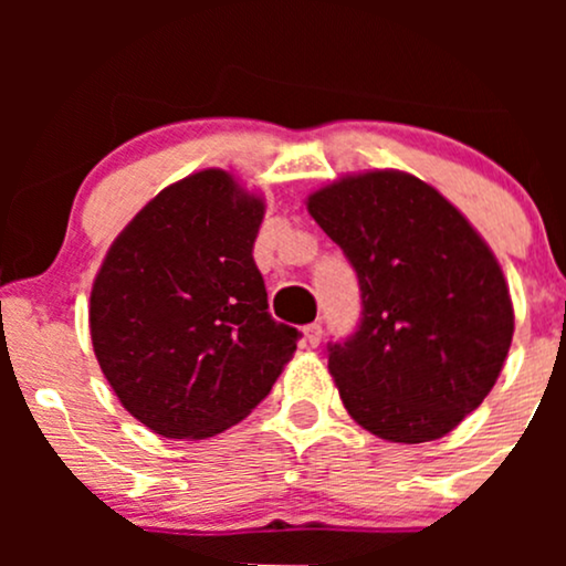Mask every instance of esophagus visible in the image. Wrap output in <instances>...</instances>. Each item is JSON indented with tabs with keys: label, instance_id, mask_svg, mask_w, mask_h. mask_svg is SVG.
<instances>
[{
	"label": "esophagus",
	"instance_id": "1",
	"mask_svg": "<svg viewBox=\"0 0 566 566\" xmlns=\"http://www.w3.org/2000/svg\"><path fill=\"white\" fill-rule=\"evenodd\" d=\"M303 335H305V343H308L311 348H316V346H319V343H322V324H319V322L305 324Z\"/></svg>",
	"mask_w": 566,
	"mask_h": 566
}]
</instances>
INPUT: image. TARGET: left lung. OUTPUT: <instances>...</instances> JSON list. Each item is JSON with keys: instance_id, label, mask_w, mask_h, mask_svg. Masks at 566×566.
<instances>
[{"instance_id": "obj_1", "label": "left lung", "mask_w": 566, "mask_h": 566, "mask_svg": "<svg viewBox=\"0 0 566 566\" xmlns=\"http://www.w3.org/2000/svg\"><path fill=\"white\" fill-rule=\"evenodd\" d=\"M308 212L354 265L361 322L329 343L348 415L401 444L441 439L495 386L513 337L497 258L433 186L399 170L346 175Z\"/></svg>"}]
</instances>
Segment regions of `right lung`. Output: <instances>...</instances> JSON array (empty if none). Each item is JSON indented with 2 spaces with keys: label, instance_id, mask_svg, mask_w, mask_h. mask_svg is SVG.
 <instances>
[{
  "label": "right lung",
  "instance_id": "obj_1",
  "mask_svg": "<svg viewBox=\"0 0 566 566\" xmlns=\"http://www.w3.org/2000/svg\"><path fill=\"white\" fill-rule=\"evenodd\" d=\"M261 197L226 170L167 186L108 247L90 335L122 407L167 439H207L269 396L297 333L269 314L252 247Z\"/></svg>",
  "mask_w": 566,
  "mask_h": 566
}]
</instances>
